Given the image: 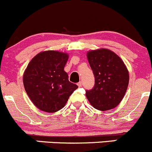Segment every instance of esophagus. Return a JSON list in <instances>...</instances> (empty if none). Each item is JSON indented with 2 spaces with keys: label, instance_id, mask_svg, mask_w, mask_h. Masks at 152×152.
I'll list each match as a JSON object with an SVG mask.
<instances>
[{
  "label": "esophagus",
  "instance_id": "1",
  "mask_svg": "<svg viewBox=\"0 0 152 152\" xmlns=\"http://www.w3.org/2000/svg\"><path fill=\"white\" fill-rule=\"evenodd\" d=\"M77 86H78V87H81V86H82V83L79 82L77 83Z\"/></svg>",
  "mask_w": 152,
  "mask_h": 152
}]
</instances>
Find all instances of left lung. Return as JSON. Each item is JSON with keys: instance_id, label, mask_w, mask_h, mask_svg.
I'll use <instances>...</instances> for the list:
<instances>
[{"instance_id": "8db88e82", "label": "left lung", "mask_w": 152, "mask_h": 152, "mask_svg": "<svg viewBox=\"0 0 152 152\" xmlns=\"http://www.w3.org/2000/svg\"><path fill=\"white\" fill-rule=\"evenodd\" d=\"M87 59L94 75V86L86 91L90 104L100 111L116 107L124 98L129 82L126 66L117 54L107 49L87 52Z\"/></svg>"}]
</instances>
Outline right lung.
I'll use <instances>...</instances> for the list:
<instances>
[{"mask_svg":"<svg viewBox=\"0 0 152 152\" xmlns=\"http://www.w3.org/2000/svg\"><path fill=\"white\" fill-rule=\"evenodd\" d=\"M69 55L48 50L31 60L23 76V86L33 104L43 112L54 113L64 107L69 97L78 88L69 81L64 67Z\"/></svg>","mask_w":152,"mask_h":152,"instance_id":"right-lung-1","label":"right lung"}]
</instances>
